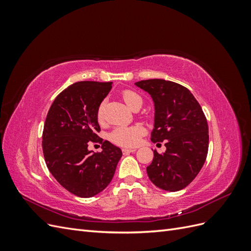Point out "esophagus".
I'll use <instances>...</instances> for the list:
<instances>
[{"label": "esophagus", "instance_id": "obj_1", "mask_svg": "<svg viewBox=\"0 0 251 251\" xmlns=\"http://www.w3.org/2000/svg\"><path fill=\"white\" fill-rule=\"evenodd\" d=\"M136 151V149H123V153L125 154V155H127V154H130V153H134V151Z\"/></svg>", "mask_w": 251, "mask_h": 251}]
</instances>
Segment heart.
Listing matches in <instances>:
<instances>
[{
    "mask_svg": "<svg viewBox=\"0 0 251 251\" xmlns=\"http://www.w3.org/2000/svg\"><path fill=\"white\" fill-rule=\"evenodd\" d=\"M123 98L125 102L127 104V107L131 109L136 103L141 102V97L134 92L132 90H126L123 93ZM97 119L98 121L102 123L104 119V108L101 104L97 110ZM144 134L143 126L139 125L133 126H120L114 128L110 134V140L120 147H134L137 144L141 138V136Z\"/></svg>",
    "mask_w": 251,
    "mask_h": 251,
    "instance_id": "obj_1",
    "label": "heart"
}]
</instances>
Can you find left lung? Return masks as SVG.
Wrapping results in <instances>:
<instances>
[{"label":"left lung","mask_w":251,"mask_h":251,"mask_svg":"<svg viewBox=\"0 0 251 251\" xmlns=\"http://www.w3.org/2000/svg\"><path fill=\"white\" fill-rule=\"evenodd\" d=\"M135 85L154 102L153 142L165 140V151H154L147 168L153 183L166 192L186 187L199 174L208 151V126L201 105L191 91L174 81L147 79Z\"/></svg>","instance_id":"8db88e82"}]
</instances>
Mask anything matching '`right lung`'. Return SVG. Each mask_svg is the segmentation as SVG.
I'll use <instances>...</instances> for the list:
<instances>
[{
	"label": "right lung",
	"mask_w": 251,
	"mask_h": 251,
	"mask_svg": "<svg viewBox=\"0 0 251 251\" xmlns=\"http://www.w3.org/2000/svg\"><path fill=\"white\" fill-rule=\"evenodd\" d=\"M112 81H78L60 92L51 104L43 132V151L51 175L73 195L90 198L109 185L123 151L110 141L97 140V110ZM103 143L102 151L87 149Z\"/></svg>",
	"instance_id": "right-lung-1"
}]
</instances>
